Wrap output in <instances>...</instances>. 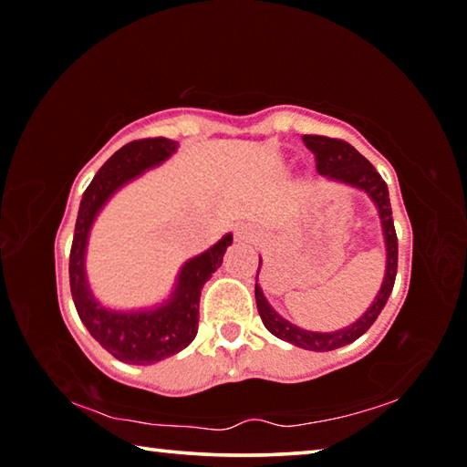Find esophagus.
Returning <instances> with one entry per match:
<instances>
[{"label": "esophagus", "mask_w": 467, "mask_h": 467, "mask_svg": "<svg viewBox=\"0 0 467 467\" xmlns=\"http://www.w3.org/2000/svg\"><path fill=\"white\" fill-rule=\"evenodd\" d=\"M234 234L239 241H251V239H255V228H253L251 224L241 223V224H236Z\"/></svg>", "instance_id": "obj_1"}]
</instances>
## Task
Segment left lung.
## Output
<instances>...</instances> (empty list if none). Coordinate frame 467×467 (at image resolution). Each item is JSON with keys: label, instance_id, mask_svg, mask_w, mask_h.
Segmentation results:
<instances>
[{"label": "left lung", "instance_id": "obj_1", "mask_svg": "<svg viewBox=\"0 0 467 467\" xmlns=\"http://www.w3.org/2000/svg\"><path fill=\"white\" fill-rule=\"evenodd\" d=\"M305 146L315 154L317 161L319 175L326 177L327 181H336V183L350 185L354 189L365 192L370 202L375 203L379 212V220H381L383 228V239H385V275L383 284L379 288L377 296L370 303L368 309L360 315V317L336 331H311L303 329L284 319L282 315L267 303L262 286L257 284L259 270H262V257H259V267L255 275V300H257V311L262 317L264 326L270 334L275 337L290 342L298 348L313 352H329L336 348H342L346 344H352L354 339H358L365 331L373 326L379 313L383 311V306L389 298L395 282V274H398V236H395L393 228V216H391V203H389V192H387V183L381 179V175L375 171L365 156L358 150H354L348 141L326 138V136H303Z\"/></svg>", "mask_w": 467, "mask_h": 467}]
</instances>
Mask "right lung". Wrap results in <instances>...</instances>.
I'll return each instance as SVG.
<instances>
[{
    "label": "right lung",
    "instance_id": "add662e5",
    "mask_svg": "<svg viewBox=\"0 0 467 467\" xmlns=\"http://www.w3.org/2000/svg\"><path fill=\"white\" fill-rule=\"evenodd\" d=\"M177 148V141L167 138H148L125 144L99 169L92 183L86 187L78 210L69 253V288L76 311L90 336L117 360L128 365H152L193 342L200 321L202 288L223 265L224 253L233 243V234L228 233L210 249L187 259L179 270L171 296L150 309H109L94 296L86 275V249L94 220L123 185L169 161Z\"/></svg>",
    "mask_w": 467,
    "mask_h": 467
}]
</instances>
